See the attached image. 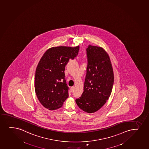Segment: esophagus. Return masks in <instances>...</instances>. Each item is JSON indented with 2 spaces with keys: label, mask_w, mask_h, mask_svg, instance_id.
I'll return each instance as SVG.
<instances>
[{
  "label": "esophagus",
  "mask_w": 149,
  "mask_h": 149,
  "mask_svg": "<svg viewBox=\"0 0 149 149\" xmlns=\"http://www.w3.org/2000/svg\"><path fill=\"white\" fill-rule=\"evenodd\" d=\"M70 90L72 91V92H73L74 90V86H72V87H71V88H70Z\"/></svg>",
  "instance_id": "esophagus-1"
}]
</instances>
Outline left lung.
<instances>
[{
  "instance_id": "left-lung-1",
  "label": "left lung",
  "mask_w": 149,
  "mask_h": 149,
  "mask_svg": "<svg viewBox=\"0 0 149 149\" xmlns=\"http://www.w3.org/2000/svg\"><path fill=\"white\" fill-rule=\"evenodd\" d=\"M86 50L87 67L84 92L75 102L83 111L91 113L100 109L109 99L114 74L109 56L102 48L89 45Z\"/></svg>"
}]
</instances>
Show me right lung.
Here are the masks:
<instances>
[{"mask_svg":"<svg viewBox=\"0 0 149 149\" xmlns=\"http://www.w3.org/2000/svg\"><path fill=\"white\" fill-rule=\"evenodd\" d=\"M79 47L58 46L47 50L40 60L35 75V91L38 100L50 110L61 108L68 97L65 69L70 59L79 53Z\"/></svg>","mask_w":149,"mask_h":149,"instance_id":"obj_1","label":"right lung"}]
</instances>
